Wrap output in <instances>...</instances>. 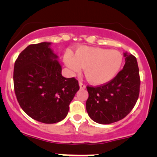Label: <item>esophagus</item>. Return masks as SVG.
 Returning <instances> with one entry per match:
<instances>
[{
	"label": "esophagus",
	"mask_w": 157,
	"mask_h": 157,
	"mask_svg": "<svg viewBox=\"0 0 157 157\" xmlns=\"http://www.w3.org/2000/svg\"><path fill=\"white\" fill-rule=\"evenodd\" d=\"M79 85H80V89H85L86 88V85L83 84L81 81H79Z\"/></svg>",
	"instance_id": "1"
}]
</instances>
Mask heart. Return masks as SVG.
<instances>
[{"instance_id":"1","label":"heart","mask_w":157,"mask_h":157,"mask_svg":"<svg viewBox=\"0 0 157 157\" xmlns=\"http://www.w3.org/2000/svg\"><path fill=\"white\" fill-rule=\"evenodd\" d=\"M123 57L119 52L101 48L81 46L74 55L70 52L64 55V63L72 72L83 68L86 78L93 84H103L118 74Z\"/></svg>"}]
</instances>
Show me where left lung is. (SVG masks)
<instances>
[{"mask_svg":"<svg viewBox=\"0 0 157 157\" xmlns=\"http://www.w3.org/2000/svg\"><path fill=\"white\" fill-rule=\"evenodd\" d=\"M124 56V67L112 80L99 86H86V111L90 118L99 124H111L123 119L138 99L140 79L137 59L127 52Z\"/></svg>","mask_w":157,"mask_h":157,"instance_id":"left-lung-1","label":"left lung"}]
</instances>
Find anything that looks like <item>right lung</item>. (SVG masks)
<instances>
[{
    "instance_id": "right-lung-1",
    "label": "right lung",
    "mask_w": 157,
    "mask_h": 157,
    "mask_svg": "<svg viewBox=\"0 0 157 157\" xmlns=\"http://www.w3.org/2000/svg\"><path fill=\"white\" fill-rule=\"evenodd\" d=\"M32 44L14 64L13 85L22 109L33 119L45 124L61 121L79 90L78 80L61 75V67L49 45Z\"/></svg>"
}]
</instances>
